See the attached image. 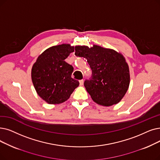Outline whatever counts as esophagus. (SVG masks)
Instances as JSON below:
<instances>
[{"label": "esophagus", "instance_id": "obj_1", "mask_svg": "<svg viewBox=\"0 0 160 160\" xmlns=\"http://www.w3.org/2000/svg\"><path fill=\"white\" fill-rule=\"evenodd\" d=\"M79 82H80V85L82 86L83 84H84V80H79Z\"/></svg>", "mask_w": 160, "mask_h": 160}]
</instances>
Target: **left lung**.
Returning <instances> with one entry per match:
<instances>
[{
	"label": "left lung",
	"instance_id": "8db88e82",
	"mask_svg": "<svg viewBox=\"0 0 160 160\" xmlns=\"http://www.w3.org/2000/svg\"><path fill=\"white\" fill-rule=\"evenodd\" d=\"M74 54L86 59L92 69L91 78L84 84L93 101L106 107L119 102L130 81L129 67L123 55L96 45L90 48L76 46Z\"/></svg>",
	"mask_w": 160,
	"mask_h": 160
}]
</instances>
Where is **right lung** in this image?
<instances>
[{"instance_id": "1", "label": "right lung", "mask_w": 160, "mask_h": 160, "mask_svg": "<svg viewBox=\"0 0 160 160\" xmlns=\"http://www.w3.org/2000/svg\"><path fill=\"white\" fill-rule=\"evenodd\" d=\"M74 52L69 44L54 46L38 58L32 68L31 77L38 95L49 104L67 101L79 82L71 78L73 67L65 59Z\"/></svg>"}]
</instances>
